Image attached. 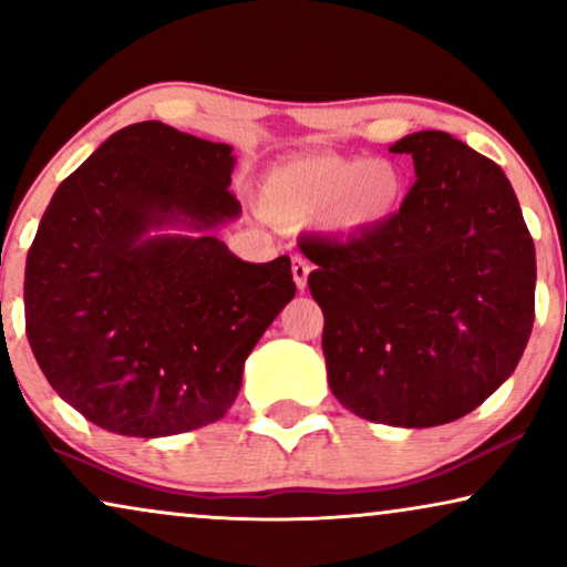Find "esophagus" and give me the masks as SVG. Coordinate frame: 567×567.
Segmentation results:
<instances>
[{
	"instance_id": "1",
	"label": "esophagus",
	"mask_w": 567,
	"mask_h": 567,
	"mask_svg": "<svg viewBox=\"0 0 567 567\" xmlns=\"http://www.w3.org/2000/svg\"><path fill=\"white\" fill-rule=\"evenodd\" d=\"M309 262L301 258V255H293V260H291V274H293V284H297V289L299 291H305L307 289V278H309Z\"/></svg>"
}]
</instances>
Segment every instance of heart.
Masks as SVG:
<instances>
[{
	"label": "heart",
	"instance_id": "b5f03b06",
	"mask_svg": "<svg viewBox=\"0 0 567 567\" xmlns=\"http://www.w3.org/2000/svg\"><path fill=\"white\" fill-rule=\"evenodd\" d=\"M405 196V177L386 159L307 154L276 167L262 185V208L278 221H320L359 235L392 219Z\"/></svg>",
	"mask_w": 567,
	"mask_h": 567
}]
</instances>
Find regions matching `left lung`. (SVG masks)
Returning <instances> with one entry per match:
<instances>
[{"label": "left lung", "instance_id": "left-lung-1", "mask_svg": "<svg viewBox=\"0 0 567 567\" xmlns=\"http://www.w3.org/2000/svg\"><path fill=\"white\" fill-rule=\"evenodd\" d=\"M415 183L382 227L307 243L309 291L340 405L431 429L467 415L514 374L534 324L537 260L503 169L446 131H417Z\"/></svg>", "mask_w": 567, "mask_h": 567}]
</instances>
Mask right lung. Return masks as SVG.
<instances>
[{
	"label": "right lung",
	"instance_id": "obj_1",
	"mask_svg": "<svg viewBox=\"0 0 567 567\" xmlns=\"http://www.w3.org/2000/svg\"><path fill=\"white\" fill-rule=\"evenodd\" d=\"M229 144L159 121L107 136L53 193L25 262V332L59 398L100 429L159 439L224 417L291 260L214 237L243 214Z\"/></svg>",
	"mask_w": 567,
	"mask_h": 567
}]
</instances>
